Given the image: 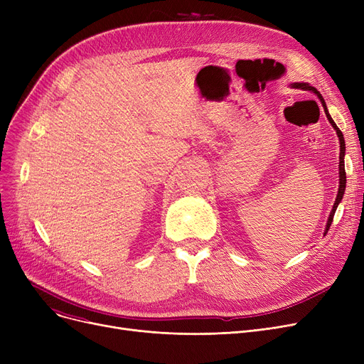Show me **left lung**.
<instances>
[{
	"instance_id": "obj_1",
	"label": "left lung",
	"mask_w": 364,
	"mask_h": 364,
	"mask_svg": "<svg viewBox=\"0 0 364 364\" xmlns=\"http://www.w3.org/2000/svg\"><path fill=\"white\" fill-rule=\"evenodd\" d=\"M294 87H298V88H301V90L314 91V92L318 95V99L321 100V105H323V107H324V113H326V117H328L329 122H331L332 127L336 129V134H338V137H339V144H341V151H339V188H338V196H336L335 203H333V208H332V213H331L329 220H328V224H326V232H324V235H326L328 230H329L331 224H332V221H333V215H335L336 208H338V205H339V202H341V199H342V196H343V192H346L347 176H346V165H343V156H346V140H343V136H342L341 129L336 127V124H335L333 119L331 118V114H329L328 107H326V103H324V100H323V97L320 95V92H318L314 87H311V85H309V84H304V82H296Z\"/></svg>"
}]
</instances>
